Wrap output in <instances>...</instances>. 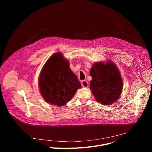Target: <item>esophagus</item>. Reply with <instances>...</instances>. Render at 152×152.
Wrapping results in <instances>:
<instances>
[{
    "label": "esophagus",
    "mask_w": 152,
    "mask_h": 152,
    "mask_svg": "<svg viewBox=\"0 0 152 152\" xmlns=\"http://www.w3.org/2000/svg\"><path fill=\"white\" fill-rule=\"evenodd\" d=\"M81 85H82V86H83V87L87 88L88 86V85H89V83H88V82L87 81H86V80H82V81L81 82Z\"/></svg>",
    "instance_id": "esophagus-1"
}]
</instances>
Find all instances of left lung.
Listing matches in <instances>:
<instances>
[{"mask_svg":"<svg viewBox=\"0 0 152 152\" xmlns=\"http://www.w3.org/2000/svg\"><path fill=\"white\" fill-rule=\"evenodd\" d=\"M90 90L96 101L103 105H110L120 97L123 90V80L115 64L111 61L93 64L90 73Z\"/></svg>","mask_w":152,"mask_h":152,"instance_id":"obj_1","label":"left lung"}]
</instances>
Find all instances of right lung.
I'll list each match as a JSON object with an SVG mask.
<instances>
[{"label": "right lung", "mask_w": 152, "mask_h": 152, "mask_svg": "<svg viewBox=\"0 0 152 152\" xmlns=\"http://www.w3.org/2000/svg\"><path fill=\"white\" fill-rule=\"evenodd\" d=\"M38 85L45 101L58 106L66 104L81 88L77 77L70 68L69 62L61 53L53 54L46 61L39 74Z\"/></svg>", "instance_id": "right-lung-1"}]
</instances>
